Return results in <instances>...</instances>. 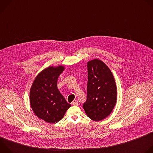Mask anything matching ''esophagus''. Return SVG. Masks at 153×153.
<instances>
[{"label": "esophagus", "instance_id": "esophagus-1", "mask_svg": "<svg viewBox=\"0 0 153 153\" xmlns=\"http://www.w3.org/2000/svg\"><path fill=\"white\" fill-rule=\"evenodd\" d=\"M71 104H72L73 105H74V106H77V105H79V102H78L77 100H73V101L72 102Z\"/></svg>", "mask_w": 153, "mask_h": 153}]
</instances>
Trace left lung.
I'll list each match as a JSON object with an SVG mask.
<instances>
[{
	"label": "left lung",
	"mask_w": 153,
	"mask_h": 153,
	"mask_svg": "<svg viewBox=\"0 0 153 153\" xmlns=\"http://www.w3.org/2000/svg\"><path fill=\"white\" fill-rule=\"evenodd\" d=\"M87 67V99L83 108L89 118L99 121L110 115L116 105V82L110 70L102 61L94 59L88 62Z\"/></svg>",
	"instance_id": "obj_1"
}]
</instances>
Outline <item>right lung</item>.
<instances>
[{"instance_id": "add662e5", "label": "right lung", "mask_w": 153, "mask_h": 153, "mask_svg": "<svg viewBox=\"0 0 153 153\" xmlns=\"http://www.w3.org/2000/svg\"><path fill=\"white\" fill-rule=\"evenodd\" d=\"M63 70L62 66L43 70L36 77L30 90L32 110L39 118L48 123L60 121L71 106L57 89V79Z\"/></svg>"}]
</instances>
